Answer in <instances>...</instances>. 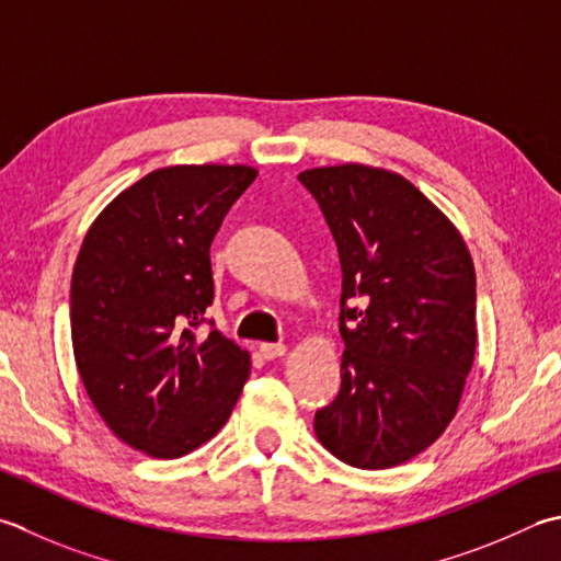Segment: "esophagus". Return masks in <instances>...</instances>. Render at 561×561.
I'll return each instance as SVG.
<instances>
[{"label":"esophagus","instance_id":"34e87169","mask_svg":"<svg viewBox=\"0 0 561 561\" xmlns=\"http://www.w3.org/2000/svg\"><path fill=\"white\" fill-rule=\"evenodd\" d=\"M284 353H287V347H284L282 343H262V345H260L262 359H277V357H282Z\"/></svg>","mask_w":561,"mask_h":561}]
</instances>
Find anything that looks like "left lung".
Returning <instances> with one entry per match:
<instances>
[{"label": "left lung", "mask_w": 561, "mask_h": 561, "mask_svg": "<svg viewBox=\"0 0 561 561\" xmlns=\"http://www.w3.org/2000/svg\"><path fill=\"white\" fill-rule=\"evenodd\" d=\"M299 182L321 206L343 270V383L313 431L350 467H397L443 435L462 399L477 353L474 262L401 174L337 164Z\"/></svg>", "instance_id": "left-lung-1"}]
</instances>
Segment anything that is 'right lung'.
Returning <instances> with one entry per match:
<instances>
[{
  "instance_id": "add662e5",
  "label": "right lung",
  "mask_w": 561,
  "mask_h": 561,
  "mask_svg": "<svg viewBox=\"0 0 561 561\" xmlns=\"http://www.w3.org/2000/svg\"><path fill=\"white\" fill-rule=\"evenodd\" d=\"M255 178L245 164L150 172L99 214L77 255V369L114 435L150 457L174 459L211 440L250 375L248 353L206 309L214 236Z\"/></svg>"
}]
</instances>
